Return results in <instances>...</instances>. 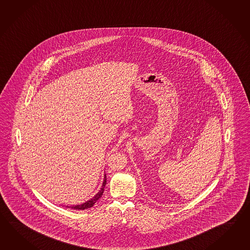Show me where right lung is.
I'll list each match as a JSON object with an SVG mask.
<instances>
[{"label":"right lung","instance_id":"1","mask_svg":"<svg viewBox=\"0 0 250 250\" xmlns=\"http://www.w3.org/2000/svg\"><path fill=\"white\" fill-rule=\"evenodd\" d=\"M105 184H106V178H105V174L104 175V178H103V182H102V186L100 188L99 192L97 194H95L94 196H92L90 199L84 202L83 204H79L76 206H67L66 207L68 208H71V209H74V210H85V209H88L90 208L92 206H94L95 203L98 201V200L101 198L103 192H104V188H105Z\"/></svg>","mask_w":250,"mask_h":250}]
</instances>
